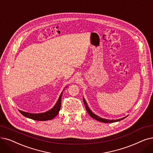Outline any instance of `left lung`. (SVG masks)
<instances>
[{
    "instance_id": "8db88e82",
    "label": "left lung",
    "mask_w": 153,
    "mask_h": 153,
    "mask_svg": "<svg viewBox=\"0 0 153 153\" xmlns=\"http://www.w3.org/2000/svg\"><path fill=\"white\" fill-rule=\"evenodd\" d=\"M83 101H84V105H85V109L86 111H87L88 113L92 117L95 119L96 120H97L98 121H100V122H102V123H114V122H117V121H119L121 120H123V119H124L125 117L124 118H122V119H116V120H109V119H102L100 117H99L98 116L96 115L95 114L93 113V112H92V111L90 110V109L89 108L88 105L87 104V103H86L85 99L83 98Z\"/></svg>"
}]
</instances>
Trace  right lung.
Returning a JSON list of instances; mask_svg holds the SVG:
<instances>
[{
	"mask_svg": "<svg viewBox=\"0 0 153 153\" xmlns=\"http://www.w3.org/2000/svg\"><path fill=\"white\" fill-rule=\"evenodd\" d=\"M62 95V92L59 96V98L56 103V104L54 106V108L50 109L49 111L44 112V113H40V114H32L29 113V112H25L22 111H19L25 117H27L28 118L32 119L33 120H37V121H47L51 120L54 117H55L59 113V111L61 109V97Z\"/></svg>",
	"mask_w": 153,
	"mask_h": 153,
	"instance_id": "add662e5",
	"label": "right lung"
}]
</instances>
